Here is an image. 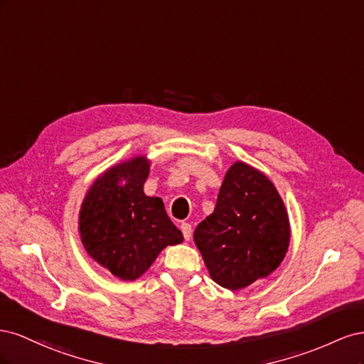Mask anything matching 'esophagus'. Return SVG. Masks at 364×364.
Instances as JSON below:
<instances>
[{"label":"esophagus","instance_id":"obj_1","mask_svg":"<svg viewBox=\"0 0 364 364\" xmlns=\"http://www.w3.org/2000/svg\"><path fill=\"white\" fill-rule=\"evenodd\" d=\"M181 230H182L185 240H190L191 238L193 232H191V225L190 223H182L181 225Z\"/></svg>","mask_w":364,"mask_h":364}]
</instances>
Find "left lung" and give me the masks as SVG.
Wrapping results in <instances>:
<instances>
[{
  "instance_id": "8db88e82",
  "label": "left lung",
  "mask_w": 364,
  "mask_h": 364,
  "mask_svg": "<svg viewBox=\"0 0 364 364\" xmlns=\"http://www.w3.org/2000/svg\"><path fill=\"white\" fill-rule=\"evenodd\" d=\"M289 241V217L277 188L258 170L235 162L214 213L194 230L211 278L229 290L245 289L279 266Z\"/></svg>"
}]
</instances>
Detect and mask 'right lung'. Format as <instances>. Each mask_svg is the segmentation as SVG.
I'll list each match as a JSON object with an SVG mask.
<instances>
[{"instance_id": "1", "label": "right lung", "mask_w": 364, "mask_h": 364, "mask_svg": "<svg viewBox=\"0 0 364 364\" xmlns=\"http://www.w3.org/2000/svg\"><path fill=\"white\" fill-rule=\"evenodd\" d=\"M147 176L146 158L119 164L92 183L80 209L86 252L124 281L139 278L164 247L183 240L159 197L142 191Z\"/></svg>"}]
</instances>
